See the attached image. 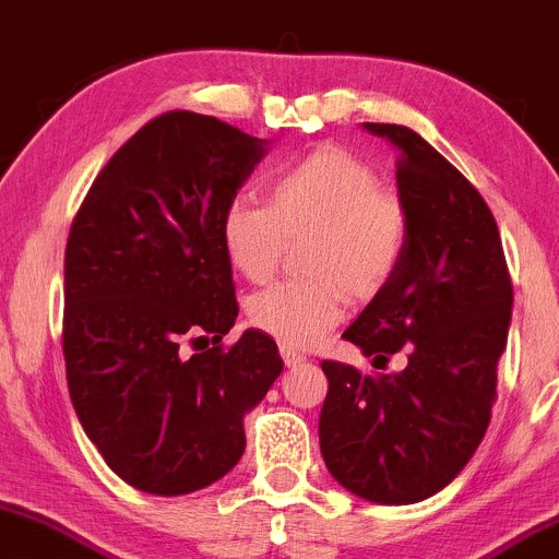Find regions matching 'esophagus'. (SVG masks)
<instances>
[{
  "label": "esophagus",
  "mask_w": 559,
  "mask_h": 559,
  "mask_svg": "<svg viewBox=\"0 0 559 559\" xmlns=\"http://www.w3.org/2000/svg\"><path fill=\"white\" fill-rule=\"evenodd\" d=\"M280 354H282V359H285L287 368H293V365L306 362V354L298 352V349H293V346H287V344L280 346Z\"/></svg>",
  "instance_id": "esophagus-1"
}]
</instances>
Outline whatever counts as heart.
Returning a JSON list of instances; mask_svg holds the SVG:
<instances>
[{"mask_svg": "<svg viewBox=\"0 0 559 559\" xmlns=\"http://www.w3.org/2000/svg\"><path fill=\"white\" fill-rule=\"evenodd\" d=\"M306 280L255 293L250 322L287 346H314L341 322L349 293L370 298L397 272L407 242L405 207L368 162L322 146L266 181V207L234 200L221 215V248L237 274L263 282L285 242L301 239Z\"/></svg>", "mask_w": 559, "mask_h": 559, "instance_id": "obj_1", "label": "heart"}]
</instances>
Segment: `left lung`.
<instances>
[{"label":"left lung","mask_w":559,"mask_h":559,"mask_svg":"<svg viewBox=\"0 0 559 559\" xmlns=\"http://www.w3.org/2000/svg\"><path fill=\"white\" fill-rule=\"evenodd\" d=\"M397 148L407 242L394 277L344 338L397 373L322 362L320 448L330 474L373 503H416L453 483L483 442L498 359L512 322V280L479 191L402 124L365 122Z\"/></svg>","instance_id":"1"}]
</instances>
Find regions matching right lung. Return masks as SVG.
Here are the masks:
<instances>
[{"label": "right lung", "instance_id": "add662e5", "mask_svg": "<svg viewBox=\"0 0 559 559\" xmlns=\"http://www.w3.org/2000/svg\"><path fill=\"white\" fill-rule=\"evenodd\" d=\"M269 141L215 117L143 124L90 186L63 266L66 381L106 464L143 493L213 485L245 453V413L282 373L277 344L245 330L221 215ZM214 335L194 355L182 341Z\"/></svg>", "mask_w": 559, "mask_h": 559}]
</instances>
